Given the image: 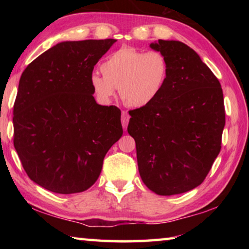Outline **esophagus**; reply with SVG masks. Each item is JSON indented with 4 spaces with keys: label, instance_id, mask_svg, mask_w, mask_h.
I'll list each match as a JSON object with an SVG mask.
<instances>
[{
    "label": "esophagus",
    "instance_id": "1",
    "mask_svg": "<svg viewBox=\"0 0 249 249\" xmlns=\"http://www.w3.org/2000/svg\"><path fill=\"white\" fill-rule=\"evenodd\" d=\"M128 122H129V115H128V113L126 112V111H122V125H123L124 128L127 127Z\"/></svg>",
    "mask_w": 249,
    "mask_h": 249
}]
</instances>
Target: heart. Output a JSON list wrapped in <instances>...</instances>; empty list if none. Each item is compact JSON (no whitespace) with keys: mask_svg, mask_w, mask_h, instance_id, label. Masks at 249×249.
<instances>
[{"mask_svg":"<svg viewBox=\"0 0 249 249\" xmlns=\"http://www.w3.org/2000/svg\"><path fill=\"white\" fill-rule=\"evenodd\" d=\"M101 71L90 75L92 90L100 102L107 103L116 88L130 107H144L158 98L169 75L167 57L160 52L123 47L107 58Z\"/></svg>","mask_w":249,"mask_h":249,"instance_id":"obj_1","label":"heart"}]
</instances>
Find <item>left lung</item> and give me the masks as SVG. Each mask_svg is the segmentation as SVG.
<instances>
[{"label":"left lung","mask_w":249,"mask_h":249,"mask_svg":"<svg viewBox=\"0 0 249 249\" xmlns=\"http://www.w3.org/2000/svg\"><path fill=\"white\" fill-rule=\"evenodd\" d=\"M169 64V75L153 103L129 111L146 187L174 196L200 185L220 154L225 125L221 83L195 50L178 40L151 43Z\"/></svg>","instance_id":"obj_1"}]
</instances>
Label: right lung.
<instances>
[{
    "label": "right lung",
    "mask_w": 249,
    "mask_h": 249,
    "mask_svg": "<svg viewBox=\"0 0 249 249\" xmlns=\"http://www.w3.org/2000/svg\"><path fill=\"white\" fill-rule=\"evenodd\" d=\"M116 39L62 41L29 64L13 111L14 147L27 176L60 195L86 191L123 135L121 109L95 102L90 75Z\"/></svg>",
    "instance_id": "1"
}]
</instances>
